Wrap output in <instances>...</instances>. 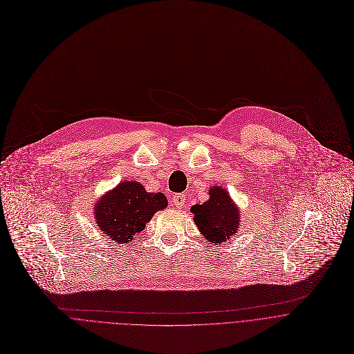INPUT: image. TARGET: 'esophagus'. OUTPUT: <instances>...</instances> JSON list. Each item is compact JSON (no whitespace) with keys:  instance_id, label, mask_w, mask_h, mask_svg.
Returning a JSON list of instances; mask_svg holds the SVG:
<instances>
[{"instance_id":"esophagus-1","label":"esophagus","mask_w":354,"mask_h":354,"mask_svg":"<svg viewBox=\"0 0 354 354\" xmlns=\"http://www.w3.org/2000/svg\"><path fill=\"white\" fill-rule=\"evenodd\" d=\"M171 202H173V205H174L176 207L180 209V207H183L184 203H185V195H184V194H176V195H173Z\"/></svg>"}]
</instances>
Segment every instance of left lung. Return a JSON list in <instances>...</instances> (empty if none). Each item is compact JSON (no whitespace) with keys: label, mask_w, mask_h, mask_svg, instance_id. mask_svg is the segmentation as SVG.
<instances>
[{"label":"left lung","mask_w":354,"mask_h":354,"mask_svg":"<svg viewBox=\"0 0 354 354\" xmlns=\"http://www.w3.org/2000/svg\"><path fill=\"white\" fill-rule=\"evenodd\" d=\"M194 222L210 243H223L239 229L240 214L230 195L222 187L209 191V199L191 207Z\"/></svg>","instance_id":"8db88e82"}]
</instances>
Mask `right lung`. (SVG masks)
Masks as SVG:
<instances>
[{
	"instance_id": "right-lung-1",
	"label": "right lung",
	"mask_w": 354,
	"mask_h": 354,
	"mask_svg": "<svg viewBox=\"0 0 354 354\" xmlns=\"http://www.w3.org/2000/svg\"><path fill=\"white\" fill-rule=\"evenodd\" d=\"M166 206L167 199L162 192H148L139 183L125 181L97 202L95 218L104 234L125 244Z\"/></svg>"
}]
</instances>
